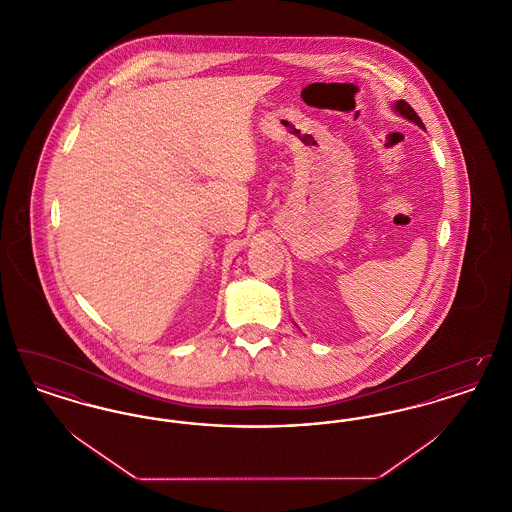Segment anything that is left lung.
Returning a JSON list of instances; mask_svg holds the SVG:
<instances>
[{
  "mask_svg": "<svg viewBox=\"0 0 512 512\" xmlns=\"http://www.w3.org/2000/svg\"><path fill=\"white\" fill-rule=\"evenodd\" d=\"M395 109L405 117V119H409V121L416 122L418 126H422L424 128V122L420 121V117L416 115V111H414L413 107L405 101V99H399L397 103H395Z\"/></svg>",
  "mask_w": 512,
  "mask_h": 512,
  "instance_id": "1",
  "label": "left lung"
}]
</instances>
